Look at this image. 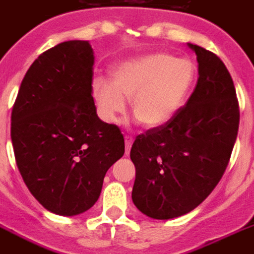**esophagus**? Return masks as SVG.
I'll return each instance as SVG.
<instances>
[{
	"label": "esophagus",
	"instance_id": "obj_1",
	"mask_svg": "<svg viewBox=\"0 0 254 254\" xmlns=\"http://www.w3.org/2000/svg\"><path fill=\"white\" fill-rule=\"evenodd\" d=\"M133 139L131 136H126L125 137V143H126V155L129 154V151H131V145H132Z\"/></svg>",
	"mask_w": 254,
	"mask_h": 254
}]
</instances>
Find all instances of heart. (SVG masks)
Segmentation results:
<instances>
[{
	"label": "heart",
	"mask_w": 254,
	"mask_h": 254,
	"mask_svg": "<svg viewBox=\"0 0 254 254\" xmlns=\"http://www.w3.org/2000/svg\"><path fill=\"white\" fill-rule=\"evenodd\" d=\"M196 80V66L188 58L154 53L123 62L114 71V83L96 79L92 94L106 121L117 122L131 100L141 125L156 128L176 117Z\"/></svg>",
	"instance_id": "1"
}]
</instances>
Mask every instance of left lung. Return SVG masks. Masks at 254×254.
<instances>
[{
	"label": "left lung",
	"mask_w": 254,
	"mask_h": 254,
	"mask_svg": "<svg viewBox=\"0 0 254 254\" xmlns=\"http://www.w3.org/2000/svg\"><path fill=\"white\" fill-rule=\"evenodd\" d=\"M188 46L198 64L192 95L168 123L137 135L129 154L136 170L132 201L151 219H175L200 205L223 178L239 131L228 68L213 53Z\"/></svg>",
	"instance_id": "left-lung-1"
}]
</instances>
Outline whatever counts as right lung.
Wrapping results in <instances>:
<instances>
[{"label":"right lung","mask_w":254,"mask_h":254,"mask_svg":"<svg viewBox=\"0 0 254 254\" xmlns=\"http://www.w3.org/2000/svg\"><path fill=\"white\" fill-rule=\"evenodd\" d=\"M92 66L88 41L49 49L27 70L11 111L19 174L39 204L60 216L90 209L125 154L121 129L96 115Z\"/></svg>","instance_id":"1"}]
</instances>
